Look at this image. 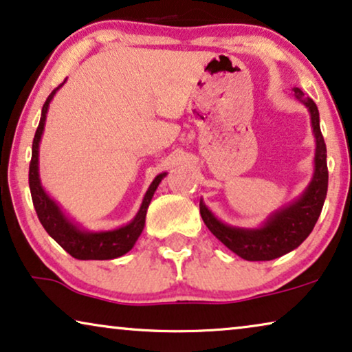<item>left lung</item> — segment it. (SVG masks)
I'll return each mask as SVG.
<instances>
[{"label":"left lung","mask_w":352,"mask_h":352,"mask_svg":"<svg viewBox=\"0 0 352 352\" xmlns=\"http://www.w3.org/2000/svg\"><path fill=\"white\" fill-rule=\"evenodd\" d=\"M295 96L309 109L317 144L314 177L301 199L274 214L261 229L254 230L229 228L219 223L200 201L201 219L211 234L230 252L247 261H271L300 247L314 229L324 206L327 187H329V168H327V147L319 124V110L314 100L305 98L301 89L295 88Z\"/></svg>","instance_id":"left-lung-1"}]
</instances>
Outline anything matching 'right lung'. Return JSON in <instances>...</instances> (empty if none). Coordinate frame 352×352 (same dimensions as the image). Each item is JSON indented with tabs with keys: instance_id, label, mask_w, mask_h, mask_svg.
<instances>
[{
	"instance_id": "1",
	"label": "right lung",
	"mask_w": 352,
	"mask_h": 352,
	"mask_svg": "<svg viewBox=\"0 0 352 352\" xmlns=\"http://www.w3.org/2000/svg\"><path fill=\"white\" fill-rule=\"evenodd\" d=\"M57 88L47 96L45 105L41 110L40 124H38L35 138H33L32 144V160L30 168H28V186H30V194L33 200V206L38 214V219L43 224V228L62 248L65 250L70 256L76 259H113L122 256V254L128 253L129 250L134 247L139 235H141L144 229V223H146V213L151 204L153 192H155L157 186L160 184L162 177L165 175H158L153 182L148 187L146 197H144L141 210L136 214L131 223L124 228H120L117 230H109V232H83L76 226L70 223L57 205L52 201L46 192L43 190L40 184V177H38V144H40L43 128H45L46 112L50 107V102L52 96L56 94Z\"/></svg>"
}]
</instances>
